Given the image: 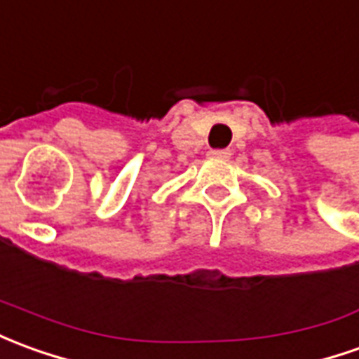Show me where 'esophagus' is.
Returning <instances> with one entry per match:
<instances>
[{"label": "esophagus", "instance_id": "esophagus-1", "mask_svg": "<svg viewBox=\"0 0 359 359\" xmlns=\"http://www.w3.org/2000/svg\"><path fill=\"white\" fill-rule=\"evenodd\" d=\"M208 155H210L212 159H222V161H227V159L231 157V151H229V149H210Z\"/></svg>", "mask_w": 359, "mask_h": 359}]
</instances>
